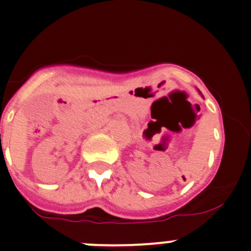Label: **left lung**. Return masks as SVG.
<instances>
[{
    "label": "left lung",
    "instance_id": "8db88e82",
    "mask_svg": "<svg viewBox=\"0 0 251 251\" xmlns=\"http://www.w3.org/2000/svg\"><path fill=\"white\" fill-rule=\"evenodd\" d=\"M199 93H200V90H199ZM200 94H201V93H200ZM201 95H202V94H201Z\"/></svg>",
    "mask_w": 251,
    "mask_h": 251
}]
</instances>
